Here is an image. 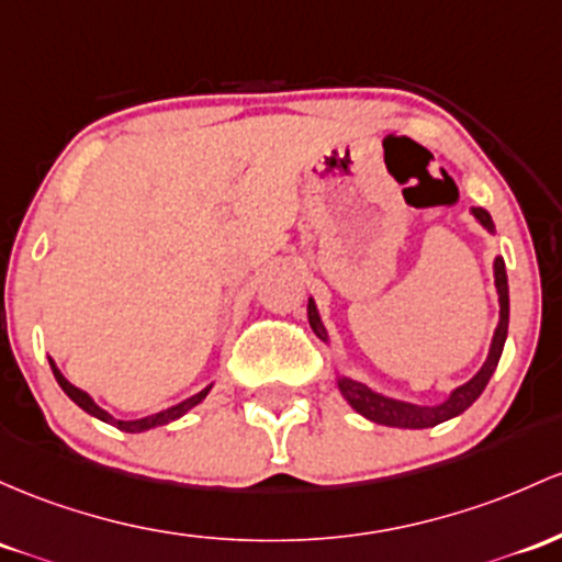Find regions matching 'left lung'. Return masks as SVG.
Here are the masks:
<instances>
[{
    "label": "left lung",
    "instance_id": "left-lung-1",
    "mask_svg": "<svg viewBox=\"0 0 562 562\" xmlns=\"http://www.w3.org/2000/svg\"><path fill=\"white\" fill-rule=\"evenodd\" d=\"M474 215L480 226H483L488 234H496V226H493L491 213L485 207H472L470 211ZM493 285H496V295H498V323L496 330H493L491 338V349L488 357H485L483 368L472 375L470 381H464L461 386L448 392V397L437 405H418V403H408V400H397L390 397L384 392H375L373 386L362 384V381L351 379V375L341 373L338 362H333V371H336V386L341 392V397L355 408L360 416H366L368 422L375 424H384V427H397V429H429L437 427V424L448 422V418L461 416L474 400L480 397L485 390V384L491 381L493 371H496L498 360H502V351H504V341H507V328H509V285H507V267H504V258L496 256L493 258ZM306 314H310V325L312 330L317 333V338H323L328 347L330 336L328 328H325L323 317H319L317 304L310 295V304H306Z\"/></svg>",
    "mask_w": 562,
    "mask_h": 562
}]
</instances>
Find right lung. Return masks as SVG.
Masks as SVG:
<instances>
[{
	"instance_id": "right-lung-1",
	"label": "right lung",
	"mask_w": 562,
	"mask_h": 562,
	"mask_svg": "<svg viewBox=\"0 0 562 562\" xmlns=\"http://www.w3.org/2000/svg\"><path fill=\"white\" fill-rule=\"evenodd\" d=\"M47 360H50L53 375H55V381H58V384H60V390L69 394V397L74 400V403L79 405V408H82L85 413H90V416L101 418V422L111 424V427H116V429H122V431H133V435H135V431H149V429L165 427V424H170V422H176V418L187 416V413H189L191 408H196V405H200L202 400L207 397V392L213 390V384H207L205 390H200L196 394H191V397L181 400V403L170 405V408H165V411H159V413H151V416H144V418H116V416H111L109 411H103L101 405H98L95 400H92L88 392L79 390V386H74L71 381L66 379L64 373H60V368L55 366L53 357H47Z\"/></svg>"
}]
</instances>
